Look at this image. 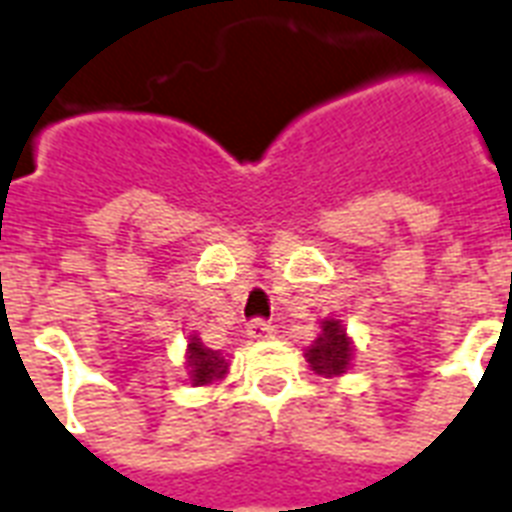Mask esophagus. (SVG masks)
I'll use <instances>...</instances> for the list:
<instances>
[{"mask_svg": "<svg viewBox=\"0 0 512 512\" xmlns=\"http://www.w3.org/2000/svg\"><path fill=\"white\" fill-rule=\"evenodd\" d=\"M246 333H249V339H255V342H260V339H271V336H274V325L266 323V320H252V323L246 325Z\"/></svg>", "mask_w": 512, "mask_h": 512, "instance_id": "esophagus-1", "label": "esophagus"}]
</instances>
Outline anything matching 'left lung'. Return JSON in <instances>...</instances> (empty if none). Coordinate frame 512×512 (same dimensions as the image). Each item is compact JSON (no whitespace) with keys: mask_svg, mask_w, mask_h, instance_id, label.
<instances>
[{"mask_svg":"<svg viewBox=\"0 0 512 512\" xmlns=\"http://www.w3.org/2000/svg\"><path fill=\"white\" fill-rule=\"evenodd\" d=\"M323 333L314 339V344L306 350V361L317 374L325 377H339L350 369L352 344L347 331L339 320H323Z\"/></svg>","mask_w":512,"mask_h":512,"instance_id":"8db88e82","label":"left lung"}]
</instances>
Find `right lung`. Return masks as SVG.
Instances as JSON below:
<instances>
[{
	"instance_id": "obj_1",
	"label": "right lung",
	"mask_w": 512,
	"mask_h": 512,
	"mask_svg": "<svg viewBox=\"0 0 512 512\" xmlns=\"http://www.w3.org/2000/svg\"><path fill=\"white\" fill-rule=\"evenodd\" d=\"M187 369L192 385H211L227 374L225 355L217 350H208L198 336H192L187 344Z\"/></svg>"
}]
</instances>
